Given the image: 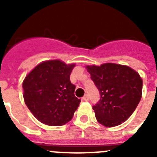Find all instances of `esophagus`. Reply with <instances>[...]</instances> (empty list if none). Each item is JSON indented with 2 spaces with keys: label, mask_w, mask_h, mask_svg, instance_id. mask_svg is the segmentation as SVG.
<instances>
[{
  "label": "esophagus",
  "mask_w": 157,
  "mask_h": 157,
  "mask_svg": "<svg viewBox=\"0 0 157 157\" xmlns=\"http://www.w3.org/2000/svg\"><path fill=\"white\" fill-rule=\"evenodd\" d=\"M82 101H89V96L87 94L84 95V97L82 98Z\"/></svg>",
  "instance_id": "34e87169"
}]
</instances>
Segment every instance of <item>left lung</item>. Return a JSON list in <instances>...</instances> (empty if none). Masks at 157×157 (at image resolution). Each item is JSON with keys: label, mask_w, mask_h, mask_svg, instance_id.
<instances>
[{"label": "left lung", "mask_w": 157, "mask_h": 157, "mask_svg": "<svg viewBox=\"0 0 157 157\" xmlns=\"http://www.w3.org/2000/svg\"><path fill=\"white\" fill-rule=\"evenodd\" d=\"M86 69L100 93V100L93 106L97 120L109 127L125 122L141 98L142 79L138 73L112 63L87 66Z\"/></svg>", "instance_id": "8db88e82"}]
</instances>
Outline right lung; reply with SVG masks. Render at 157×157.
Returning a JSON list of instances; mask_svg holds the SVG:
<instances>
[{
  "mask_svg": "<svg viewBox=\"0 0 157 157\" xmlns=\"http://www.w3.org/2000/svg\"><path fill=\"white\" fill-rule=\"evenodd\" d=\"M74 67L60 60H48L36 66L25 78V103L42 123L61 126L74 116L81 101L75 96V86L70 80Z\"/></svg>",
  "mask_w": 157,
  "mask_h": 157,
  "instance_id": "obj_1",
  "label": "right lung"
}]
</instances>
